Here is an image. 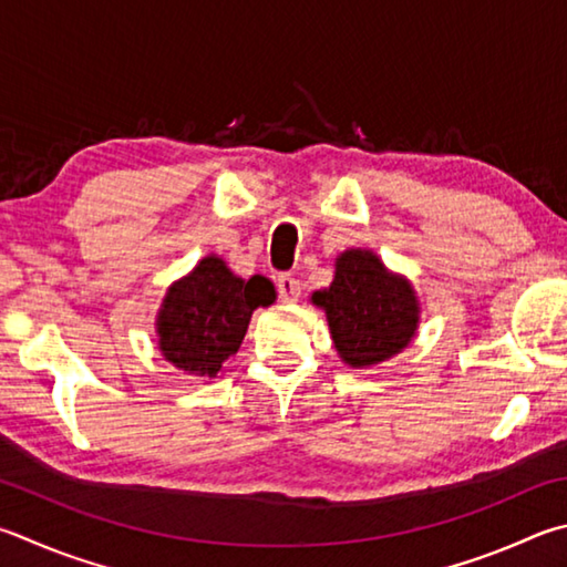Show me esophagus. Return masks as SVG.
I'll return each mask as SVG.
<instances>
[{
    "label": "esophagus",
    "mask_w": 567,
    "mask_h": 567,
    "mask_svg": "<svg viewBox=\"0 0 567 567\" xmlns=\"http://www.w3.org/2000/svg\"><path fill=\"white\" fill-rule=\"evenodd\" d=\"M277 292H280L282 302H295L302 292L300 280H297L295 275H287V272L280 275V277H277Z\"/></svg>",
    "instance_id": "34e87169"
}]
</instances>
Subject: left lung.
Returning a JSON list of instances; mask_svg holds the SVG:
<instances>
[{"mask_svg":"<svg viewBox=\"0 0 567 567\" xmlns=\"http://www.w3.org/2000/svg\"><path fill=\"white\" fill-rule=\"evenodd\" d=\"M324 307L339 357L349 367H369L399 354L416 332L419 305L404 280L386 272L374 252L347 250L337 257L334 282L315 292Z\"/></svg>","mask_w":567,"mask_h":567,"instance_id":"obj_1","label":"left lung"}]
</instances>
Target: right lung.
I'll list each match as a JSON object with an SVG mask.
<instances>
[{"mask_svg": "<svg viewBox=\"0 0 567 567\" xmlns=\"http://www.w3.org/2000/svg\"><path fill=\"white\" fill-rule=\"evenodd\" d=\"M272 302L275 287L267 277L243 280L220 257H205L163 300L161 352L183 372L215 377L240 349L255 307Z\"/></svg>", "mask_w": 567, "mask_h": 567, "instance_id": "add662e5", "label": "right lung"}]
</instances>
